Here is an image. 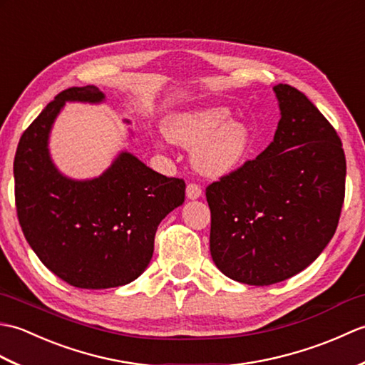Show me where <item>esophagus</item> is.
Listing matches in <instances>:
<instances>
[{
  "mask_svg": "<svg viewBox=\"0 0 365 365\" xmlns=\"http://www.w3.org/2000/svg\"><path fill=\"white\" fill-rule=\"evenodd\" d=\"M202 195V188L197 183H188L187 185V196L188 199H197Z\"/></svg>",
  "mask_w": 365,
  "mask_h": 365,
  "instance_id": "34e87169",
  "label": "esophagus"
}]
</instances>
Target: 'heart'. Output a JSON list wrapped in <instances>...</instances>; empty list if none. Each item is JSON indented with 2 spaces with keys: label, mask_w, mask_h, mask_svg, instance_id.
I'll list each match as a JSON object with an SVG mask.
<instances>
[{
  "label": "heart",
  "mask_w": 365,
  "mask_h": 365,
  "mask_svg": "<svg viewBox=\"0 0 365 365\" xmlns=\"http://www.w3.org/2000/svg\"><path fill=\"white\" fill-rule=\"evenodd\" d=\"M170 141L195 150V165L200 173L220 177L232 173L250 149V130L242 122H230L226 108L185 113L166 125Z\"/></svg>",
  "instance_id": "b5f03b06"
}]
</instances>
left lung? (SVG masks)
Here are the masks:
<instances>
[{"label": "left lung", "mask_w": 365, "mask_h": 365, "mask_svg": "<svg viewBox=\"0 0 365 365\" xmlns=\"http://www.w3.org/2000/svg\"><path fill=\"white\" fill-rule=\"evenodd\" d=\"M274 92L281 120L273 143L205 190L215 265L250 285L311 265L336 234L345 199L337 131L297 88L277 84Z\"/></svg>", "instance_id": "8db88e82"}]
</instances>
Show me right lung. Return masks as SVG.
I'll return each instance as SVG.
<instances>
[{
    "mask_svg": "<svg viewBox=\"0 0 365 365\" xmlns=\"http://www.w3.org/2000/svg\"><path fill=\"white\" fill-rule=\"evenodd\" d=\"M96 86L68 88L23 131L14 160L15 207L43 265L78 289H111L143 273L158 224L185 200L183 178L166 177L130 153L94 180L61 175L48 157L51 123L67 100L102 102Z\"/></svg>",
    "mask_w": 365,
    "mask_h": 365,
    "instance_id": "obj_1",
    "label": "right lung"
}]
</instances>
